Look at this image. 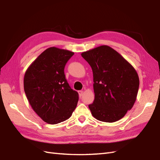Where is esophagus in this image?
I'll list each match as a JSON object with an SVG mask.
<instances>
[{"instance_id":"1","label":"esophagus","mask_w":160,"mask_h":160,"mask_svg":"<svg viewBox=\"0 0 160 160\" xmlns=\"http://www.w3.org/2000/svg\"><path fill=\"white\" fill-rule=\"evenodd\" d=\"M78 93H79V97H80V98H81L82 96H83V91L80 90V91H79Z\"/></svg>"}]
</instances>
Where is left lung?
I'll use <instances>...</instances> for the list:
<instances>
[{
	"label": "left lung",
	"mask_w": 160,
	"mask_h": 160,
	"mask_svg": "<svg viewBox=\"0 0 160 160\" xmlns=\"http://www.w3.org/2000/svg\"><path fill=\"white\" fill-rule=\"evenodd\" d=\"M81 56L93 71L95 99L89 105L92 116L102 122L118 121L136 101L139 87L136 70L106 45L83 52Z\"/></svg>",
	"instance_id": "1"
}]
</instances>
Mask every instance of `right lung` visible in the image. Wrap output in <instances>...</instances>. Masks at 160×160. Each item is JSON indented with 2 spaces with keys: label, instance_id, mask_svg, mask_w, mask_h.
<instances>
[{
  "label": "right lung",
  "instance_id": "1",
  "mask_svg": "<svg viewBox=\"0 0 160 160\" xmlns=\"http://www.w3.org/2000/svg\"><path fill=\"white\" fill-rule=\"evenodd\" d=\"M74 52L47 48L25 71L24 91L32 109L44 122L55 124L69 118L79 94L67 83L64 68Z\"/></svg>",
  "mask_w": 160,
  "mask_h": 160
}]
</instances>
